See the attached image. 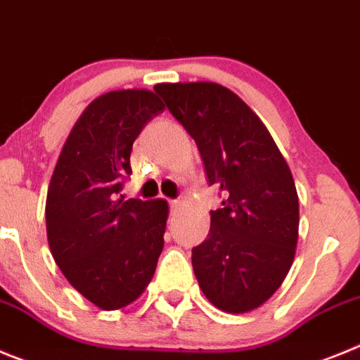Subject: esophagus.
I'll return each mask as SVG.
<instances>
[{"instance_id":"34e87169","label":"esophagus","mask_w":360,"mask_h":360,"mask_svg":"<svg viewBox=\"0 0 360 360\" xmlns=\"http://www.w3.org/2000/svg\"><path fill=\"white\" fill-rule=\"evenodd\" d=\"M168 204H170V210H172V212H177V210L181 208V200L179 199L168 200Z\"/></svg>"}]
</instances>
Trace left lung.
<instances>
[{
    "label": "left lung",
    "instance_id": "1",
    "mask_svg": "<svg viewBox=\"0 0 360 360\" xmlns=\"http://www.w3.org/2000/svg\"><path fill=\"white\" fill-rule=\"evenodd\" d=\"M168 111L195 140L210 186L222 193L208 238L192 249L204 296L231 314L257 309L294 260L300 202L273 136L248 103L213 82L158 84Z\"/></svg>",
    "mask_w": 360,
    "mask_h": 360
}]
</instances>
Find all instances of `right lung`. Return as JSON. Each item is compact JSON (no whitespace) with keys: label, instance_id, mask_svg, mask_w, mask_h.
Segmentation results:
<instances>
[{"label":"right lung","instance_id":"obj_1","mask_svg":"<svg viewBox=\"0 0 360 360\" xmlns=\"http://www.w3.org/2000/svg\"><path fill=\"white\" fill-rule=\"evenodd\" d=\"M163 111L147 89L98 96L71 129L51 176L46 233L53 260L103 310L140 297L163 251L167 200H125L120 193L132 174V143Z\"/></svg>","mask_w":360,"mask_h":360}]
</instances>
